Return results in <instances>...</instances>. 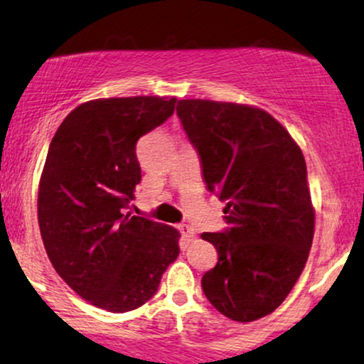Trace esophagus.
Returning <instances> with one entry per match:
<instances>
[{"label": "esophagus", "mask_w": 364, "mask_h": 364, "mask_svg": "<svg viewBox=\"0 0 364 364\" xmlns=\"http://www.w3.org/2000/svg\"><path fill=\"white\" fill-rule=\"evenodd\" d=\"M179 232H181L183 237H185L186 241L195 240V236H196L195 229L191 228V225H188V224H181V225H179Z\"/></svg>", "instance_id": "obj_1"}]
</instances>
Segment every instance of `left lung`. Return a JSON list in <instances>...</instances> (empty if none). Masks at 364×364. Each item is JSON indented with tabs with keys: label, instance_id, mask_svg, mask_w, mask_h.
<instances>
[{
	"label": "left lung",
	"instance_id": "1",
	"mask_svg": "<svg viewBox=\"0 0 364 364\" xmlns=\"http://www.w3.org/2000/svg\"><path fill=\"white\" fill-rule=\"evenodd\" d=\"M176 112L229 224L202 235L219 255L203 292L228 318H263L287 298L310 255L315 208L301 149L260 107L183 99Z\"/></svg>",
	"mask_w": 364,
	"mask_h": 364
}]
</instances>
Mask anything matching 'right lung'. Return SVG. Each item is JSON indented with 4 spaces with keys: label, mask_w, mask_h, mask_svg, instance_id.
<instances>
[{
    "label": "right lung",
    "mask_w": 364,
    "mask_h": 364,
    "mask_svg": "<svg viewBox=\"0 0 364 364\" xmlns=\"http://www.w3.org/2000/svg\"><path fill=\"white\" fill-rule=\"evenodd\" d=\"M174 104L154 95L94 99L63 119L49 145L37 196L46 253L63 281L106 311L147 303L179 255L178 229L128 212L141 179L136 141Z\"/></svg>",
    "instance_id": "add662e5"
}]
</instances>
